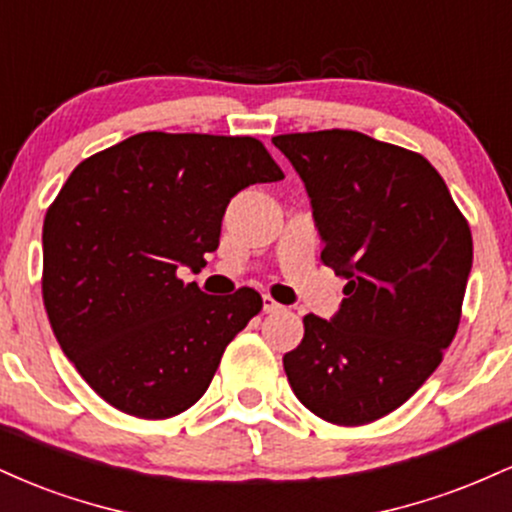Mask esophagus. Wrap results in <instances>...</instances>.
<instances>
[{
  "label": "esophagus",
  "instance_id": "esophagus-1",
  "mask_svg": "<svg viewBox=\"0 0 512 512\" xmlns=\"http://www.w3.org/2000/svg\"><path fill=\"white\" fill-rule=\"evenodd\" d=\"M262 308H264V313L272 315V313H279V310H284V305L276 303L272 296H264V298H262Z\"/></svg>",
  "mask_w": 512,
  "mask_h": 512
}]
</instances>
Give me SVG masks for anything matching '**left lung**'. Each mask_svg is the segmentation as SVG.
I'll list each match as a JSON object with an SVG mask.
<instances>
[{"label":"left lung","instance_id":"1","mask_svg":"<svg viewBox=\"0 0 512 512\" xmlns=\"http://www.w3.org/2000/svg\"><path fill=\"white\" fill-rule=\"evenodd\" d=\"M298 170L325 248L344 276L332 320L303 317L284 356L291 390L315 416L363 426L402 407L457 334L472 231L424 156L351 129L272 139Z\"/></svg>","mask_w":512,"mask_h":512}]
</instances>
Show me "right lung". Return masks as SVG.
Listing matches in <instances>:
<instances>
[{"label": "right lung", "mask_w": 512, "mask_h": 512, "mask_svg": "<svg viewBox=\"0 0 512 512\" xmlns=\"http://www.w3.org/2000/svg\"><path fill=\"white\" fill-rule=\"evenodd\" d=\"M281 178L260 139L168 132L72 170L43 223V303L64 356L110 407L158 421L207 392L262 296H207L178 267L207 264L240 190Z\"/></svg>", "instance_id": "1"}]
</instances>
